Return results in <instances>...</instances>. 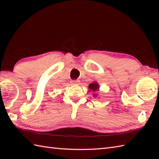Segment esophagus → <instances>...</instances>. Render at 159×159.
Returning a JSON list of instances; mask_svg holds the SVG:
<instances>
[{"label": "esophagus", "instance_id": "esophagus-1", "mask_svg": "<svg viewBox=\"0 0 159 159\" xmlns=\"http://www.w3.org/2000/svg\"><path fill=\"white\" fill-rule=\"evenodd\" d=\"M72 83H73V84H77V83H79V81H78V80H72Z\"/></svg>", "mask_w": 159, "mask_h": 159}]
</instances>
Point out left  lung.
Here are the masks:
<instances>
[{"instance_id": "left-lung-1", "label": "left lung", "mask_w": 159, "mask_h": 159, "mask_svg": "<svg viewBox=\"0 0 159 159\" xmlns=\"http://www.w3.org/2000/svg\"><path fill=\"white\" fill-rule=\"evenodd\" d=\"M89 88L90 89L93 90V91H96L99 88V87H98V83H93L89 84Z\"/></svg>"}]
</instances>
